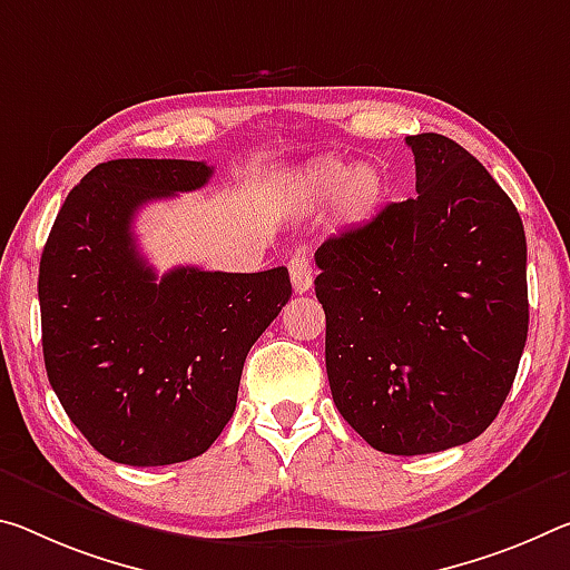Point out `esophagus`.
<instances>
[{
    "mask_svg": "<svg viewBox=\"0 0 570 570\" xmlns=\"http://www.w3.org/2000/svg\"><path fill=\"white\" fill-rule=\"evenodd\" d=\"M288 274H292V286L296 294H306L314 282V271L306 256H294L288 258Z\"/></svg>",
    "mask_w": 570,
    "mask_h": 570,
    "instance_id": "esophagus-1",
    "label": "esophagus"
}]
</instances>
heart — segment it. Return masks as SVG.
Masks as SVG:
<instances>
[{
	"label": "heart",
	"instance_id": "heart-1",
	"mask_svg": "<svg viewBox=\"0 0 570 570\" xmlns=\"http://www.w3.org/2000/svg\"><path fill=\"white\" fill-rule=\"evenodd\" d=\"M306 187L320 200H330V197L340 195L342 215L355 223L367 220L381 207L385 195L381 171L373 167H355L350 171L337 161H327V165L312 169Z\"/></svg>",
	"mask_w": 570,
	"mask_h": 570
}]
</instances>
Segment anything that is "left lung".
<instances>
[{
  "mask_svg": "<svg viewBox=\"0 0 570 570\" xmlns=\"http://www.w3.org/2000/svg\"><path fill=\"white\" fill-rule=\"evenodd\" d=\"M415 197L314 253L332 399L370 446L433 454L480 436L528 340L518 207L464 147L405 139Z\"/></svg>",
  "mask_w": 570,
  "mask_h": 570,
  "instance_id": "1",
  "label": "left lung"
}]
</instances>
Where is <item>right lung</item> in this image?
Segmentation results:
<instances>
[{
	"label": "right lung",
	"instance_id": "obj_1",
	"mask_svg": "<svg viewBox=\"0 0 570 570\" xmlns=\"http://www.w3.org/2000/svg\"><path fill=\"white\" fill-rule=\"evenodd\" d=\"M187 159H111L62 203L40 258L42 355L68 419L129 466L200 456L238 401L248 350L292 296L284 266L157 276L131 233L141 205L207 185Z\"/></svg>",
	"mask_w": 570,
	"mask_h": 570
}]
</instances>
